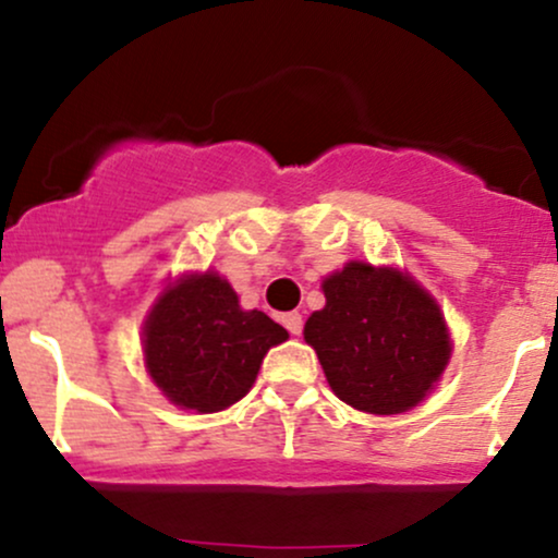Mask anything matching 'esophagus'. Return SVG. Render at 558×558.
Listing matches in <instances>:
<instances>
[{"mask_svg":"<svg viewBox=\"0 0 558 558\" xmlns=\"http://www.w3.org/2000/svg\"><path fill=\"white\" fill-rule=\"evenodd\" d=\"M283 325L291 336H299L301 328H304V319H301L299 312H288V315H283Z\"/></svg>","mask_w":558,"mask_h":558,"instance_id":"esophagus-1","label":"esophagus"}]
</instances>
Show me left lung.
Instances as JSON below:
<instances>
[{
	"label": "left lung",
	"mask_w": 558,
	"mask_h": 558,
	"mask_svg": "<svg viewBox=\"0 0 558 558\" xmlns=\"http://www.w3.org/2000/svg\"><path fill=\"white\" fill-rule=\"evenodd\" d=\"M325 306L304 341L332 393L367 414H401L430 393L451 356L440 306L396 267L349 262L323 280Z\"/></svg>",
	"instance_id": "obj_1"
}]
</instances>
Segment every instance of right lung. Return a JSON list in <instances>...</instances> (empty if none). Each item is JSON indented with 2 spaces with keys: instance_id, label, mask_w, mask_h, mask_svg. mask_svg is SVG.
I'll return each mask as SVG.
<instances>
[{
  "instance_id": "obj_1",
  "label": "right lung",
  "mask_w": 558,
  "mask_h": 558,
  "mask_svg": "<svg viewBox=\"0 0 558 558\" xmlns=\"http://www.w3.org/2000/svg\"><path fill=\"white\" fill-rule=\"evenodd\" d=\"M288 338L259 310H241L220 275H183L144 323V360L168 401L198 414L228 409L248 393L272 345Z\"/></svg>"
}]
</instances>
